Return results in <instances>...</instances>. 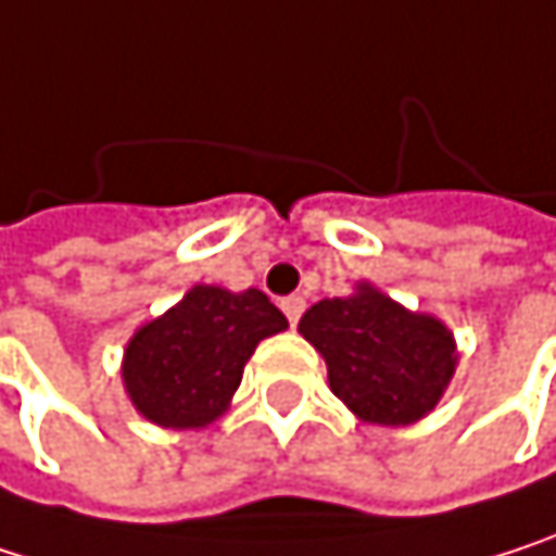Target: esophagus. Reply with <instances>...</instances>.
<instances>
[{
	"label": "esophagus",
	"instance_id": "esophagus-1",
	"mask_svg": "<svg viewBox=\"0 0 556 556\" xmlns=\"http://www.w3.org/2000/svg\"><path fill=\"white\" fill-rule=\"evenodd\" d=\"M304 307H307V304H304V298H298V294H291V298H285V301H281V311H285V317H288V324H291V327L301 320Z\"/></svg>",
	"mask_w": 556,
	"mask_h": 556
}]
</instances>
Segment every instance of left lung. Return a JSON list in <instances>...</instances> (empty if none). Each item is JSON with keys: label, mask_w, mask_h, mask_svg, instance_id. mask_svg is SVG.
<instances>
[{"label": "left lung", "mask_w": 556, "mask_h": 556, "mask_svg": "<svg viewBox=\"0 0 556 556\" xmlns=\"http://www.w3.org/2000/svg\"><path fill=\"white\" fill-rule=\"evenodd\" d=\"M298 330L327 359L333 395L372 424H412L443 395L456 346L450 330L363 285L314 304Z\"/></svg>", "instance_id": "8db88e82"}]
</instances>
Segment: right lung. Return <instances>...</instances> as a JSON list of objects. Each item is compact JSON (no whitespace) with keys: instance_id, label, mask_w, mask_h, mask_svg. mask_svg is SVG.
<instances>
[{"instance_id":"add662e5","label":"right lung","mask_w":556,"mask_h":556,"mask_svg":"<svg viewBox=\"0 0 556 556\" xmlns=\"http://www.w3.org/2000/svg\"><path fill=\"white\" fill-rule=\"evenodd\" d=\"M285 327V314L255 288L232 294L197 285L132 337L126 392L161 427H206L226 412L255 346Z\"/></svg>"}]
</instances>
